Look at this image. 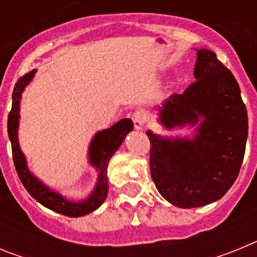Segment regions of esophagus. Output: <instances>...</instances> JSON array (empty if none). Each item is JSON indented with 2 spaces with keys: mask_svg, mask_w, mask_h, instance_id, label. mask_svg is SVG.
Here are the masks:
<instances>
[{
  "mask_svg": "<svg viewBox=\"0 0 257 257\" xmlns=\"http://www.w3.org/2000/svg\"><path fill=\"white\" fill-rule=\"evenodd\" d=\"M131 118H133L134 126H135L136 130H140V128H143L145 121H147V115H145V113L140 112V110H136Z\"/></svg>",
  "mask_w": 257,
  "mask_h": 257,
  "instance_id": "esophagus-1",
  "label": "esophagus"
}]
</instances>
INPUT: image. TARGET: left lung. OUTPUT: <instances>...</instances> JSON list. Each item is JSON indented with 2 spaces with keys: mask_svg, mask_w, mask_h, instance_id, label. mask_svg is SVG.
Listing matches in <instances>:
<instances>
[{
  "mask_svg": "<svg viewBox=\"0 0 257 257\" xmlns=\"http://www.w3.org/2000/svg\"><path fill=\"white\" fill-rule=\"evenodd\" d=\"M196 81L172 94L160 109L167 128L196 124L193 140L162 139L148 131L151 174L161 196L174 206L201 207L221 198L234 184L246 151L248 117L239 85L210 50L197 52Z\"/></svg>",
  "mask_w": 257,
  "mask_h": 257,
  "instance_id": "1",
  "label": "left lung"
}]
</instances>
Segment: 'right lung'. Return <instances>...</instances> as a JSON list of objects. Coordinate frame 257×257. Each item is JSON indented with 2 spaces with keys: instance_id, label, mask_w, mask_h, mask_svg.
I'll return each mask as SVG.
<instances>
[{
  "instance_id": "obj_1",
  "label": "right lung",
  "mask_w": 257,
  "mask_h": 257,
  "mask_svg": "<svg viewBox=\"0 0 257 257\" xmlns=\"http://www.w3.org/2000/svg\"><path fill=\"white\" fill-rule=\"evenodd\" d=\"M36 73V69L31 70L29 73L24 74L18 79L13 91V105L8 117V134L11 142V151H13V160L18 176L28 193L33 198L37 199L41 205L55 212L65 215L69 217H79L92 212L99 206H101L108 194V163L112 158L114 152L119 148V145L124 140V136L133 130L134 123L130 118H124L113 124L108 130L100 131L95 135L94 140L90 145V161L92 165L99 170L96 188L92 194L86 201L70 202L68 199L59 196L58 193L52 192L41 184L37 179L27 169L26 158L22 153L18 144V124H19V104L22 92L29 83Z\"/></svg>"
}]
</instances>
